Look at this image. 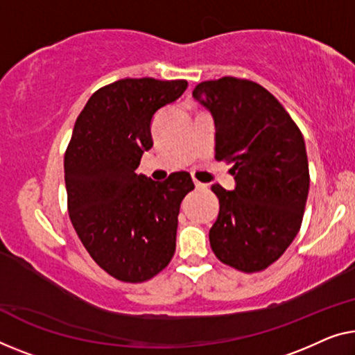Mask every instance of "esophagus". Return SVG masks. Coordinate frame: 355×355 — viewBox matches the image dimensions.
Here are the masks:
<instances>
[{
  "label": "esophagus",
  "instance_id": "obj_1",
  "mask_svg": "<svg viewBox=\"0 0 355 355\" xmlns=\"http://www.w3.org/2000/svg\"><path fill=\"white\" fill-rule=\"evenodd\" d=\"M194 187L198 188V189H204V188H205V184H204V183H200V182H198V180H194Z\"/></svg>",
  "mask_w": 355,
  "mask_h": 355
}]
</instances>
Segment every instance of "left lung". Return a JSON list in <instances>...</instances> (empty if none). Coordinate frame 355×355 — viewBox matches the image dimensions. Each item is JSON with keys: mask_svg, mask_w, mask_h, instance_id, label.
I'll return each instance as SVG.
<instances>
[{"mask_svg": "<svg viewBox=\"0 0 355 355\" xmlns=\"http://www.w3.org/2000/svg\"><path fill=\"white\" fill-rule=\"evenodd\" d=\"M193 97L215 121V159L232 164L236 188L214 184L218 218L209 239L221 263L258 272L298 234L309 193L301 130L260 84L225 76L198 84Z\"/></svg>", "mask_w": 355, "mask_h": 355, "instance_id": "obj_1", "label": "left lung"}]
</instances>
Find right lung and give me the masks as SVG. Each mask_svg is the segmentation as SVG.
Listing matches in <instances>:
<instances>
[{
	"label": "right lung",
	"instance_id": "obj_1",
	"mask_svg": "<svg viewBox=\"0 0 355 355\" xmlns=\"http://www.w3.org/2000/svg\"><path fill=\"white\" fill-rule=\"evenodd\" d=\"M184 79L125 78L98 89L79 113L65 153L68 214L92 260L123 282H145L175 253L188 172L164 182L137 175L153 146L156 111L187 91Z\"/></svg>",
	"mask_w": 355,
	"mask_h": 355
}]
</instances>
